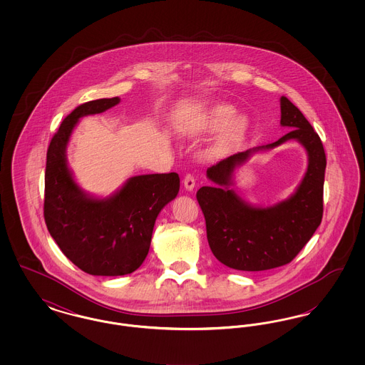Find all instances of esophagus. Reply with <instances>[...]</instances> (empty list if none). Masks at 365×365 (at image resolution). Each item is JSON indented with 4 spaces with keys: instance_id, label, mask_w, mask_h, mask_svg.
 <instances>
[{
    "instance_id": "obj_1",
    "label": "esophagus",
    "mask_w": 365,
    "mask_h": 365,
    "mask_svg": "<svg viewBox=\"0 0 365 365\" xmlns=\"http://www.w3.org/2000/svg\"><path fill=\"white\" fill-rule=\"evenodd\" d=\"M183 185H185V189H186V190H194V187H195V180H194L192 175L187 174L185 176V179H183Z\"/></svg>"
}]
</instances>
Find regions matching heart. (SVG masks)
I'll return each instance as SVG.
<instances>
[{
	"label": "heart",
	"mask_w": 365,
	"mask_h": 365,
	"mask_svg": "<svg viewBox=\"0 0 365 365\" xmlns=\"http://www.w3.org/2000/svg\"><path fill=\"white\" fill-rule=\"evenodd\" d=\"M247 127L245 116H237V109L232 105L220 104L210 108L202 115L194 127L197 134H215L223 131V135L212 149L213 156H220L227 152L238 139L241 138Z\"/></svg>",
	"instance_id": "b5f03b06"
}]
</instances>
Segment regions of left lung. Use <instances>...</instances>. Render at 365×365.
<instances>
[{"instance_id":"left-lung-1","label":"left lung","mask_w":365,"mask_h":365,"mask_svg":"<svg viewBox=\"0 0 365 365\" xmlns=\"http://www.w3.org/2000/svg\"><path fill=\"white\" fill-rule=\"evenodd\" d=\"M280 125L290 131L274 143L227 157L207 170L212 186L197 191L215 257L238 271H265L289 264L312 238L323 217L326 153L319 135L301 110L280 97ZM295 140L307 152L309 167L295 192L269 207L253 206L235 190L237 168L255 153Z\"/></svg>"}]
</instances>
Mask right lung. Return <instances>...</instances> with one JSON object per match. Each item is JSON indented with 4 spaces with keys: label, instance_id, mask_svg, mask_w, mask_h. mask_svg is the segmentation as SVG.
I'll list each match as a JSON object with an SVG mask.
<instances>
[{
    "label": "right lung",
    "instance_id": "add662e5",
    "mask_svg": "<svg viewBox=\"0 0 365 365\" xmlns=\"http://www.w3.org/2000/svg\"><path fill=\"white\" fill-rule=\"evenodd\" d=\"M120 103L119 97L79 105L54 134L45 171V223L61 252L96 277H120L138 269L148 256L157 216L179 192V175L128 178L108 197L83 190L68 167L67 146L79 119Z\"/></svg>",
    "mask_w": 365,
    "mask_h": 365
}]
</instances>
